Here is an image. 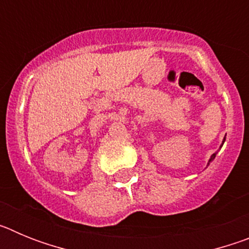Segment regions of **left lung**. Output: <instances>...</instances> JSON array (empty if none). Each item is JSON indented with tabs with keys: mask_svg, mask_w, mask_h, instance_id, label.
I'll list each match as a JSON object with an SVG mask.
<instances>
[{
	"mask_svg": "<svg viewBox=\"0 0 249 249\" xmlns=\"http://www.w3.org/2000/svg\"><path fill=\"white\" fill-rule=\"evenodd\" d=\"M224 141H226V136H224L223 141H222V144H221V147H222V146H223V143H224ZM221 147H219V148H221ZM215 155H217V152H215V153H213V155H212V156H211V157H210V160H208V163H207V166H208V164H210V163H211V162H212V160H214V158H215Z\"/></svg>",
	"mask_w": 249,
	"mask_h": 249,
	"instance_id": "left-lung-1",
	"label": "left lung"
}]
</instances>
